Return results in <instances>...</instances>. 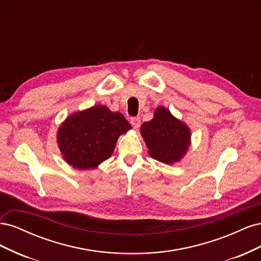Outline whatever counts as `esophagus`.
Wrapping results in <instances>:
<instances>
[{
	"label": "esophagus",
	"instance_id": "34e87169",
	"mask_svg": "<svg viewBox=\"0 0 261 261\" xmlns=\"http://www.w3.org/2000/svg\"><path fill=\"white\" fill-rule=\"evenodd\" d=\"M130 124L134 128H139L140 126V117L138 116H133L130 117Z\"/></svg>",
	"mask_w": 261,
	"mask_h": 261
}]
</instances>
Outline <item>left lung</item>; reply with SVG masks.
Listing matches in <instances>:
<instances>
[{"mask_svg": "<svg viewBox=\"0 0 261 261\" xmlns=\"http://www.w3.org/2000/svg\"><path fill=\"white\" fill-rule=\"evenodd\" d=\"M140 132L149 149V154L163 163L171 164L178 161L189 146V128L173 117L165 108H158L154 117L141 125Z\"/></svg>", "mask_w": 261, "mask_h": 261, "instance_id": "1", "label": "left lung"}]
</instances>
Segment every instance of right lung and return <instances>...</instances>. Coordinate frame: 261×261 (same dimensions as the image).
Listing matches in <instances>:
<instances>
[{
    "instance_id": "1",
    "label": "right lung",
    "mask_w": 261,
    "mask_h": 261,
    "mask_svg": "<svg viewBox=\"0 0 261 261\" xmlns=\"http://www.w3.org/2000/svg\"><path fill=\"white\" fill-rule=\"evenodd\" d=\"M130 128L123 114L96 106L68 116L59 129L58 143L68 164L93 169L111 156L117 138Z\"/></svg>"
}]
</instances>
